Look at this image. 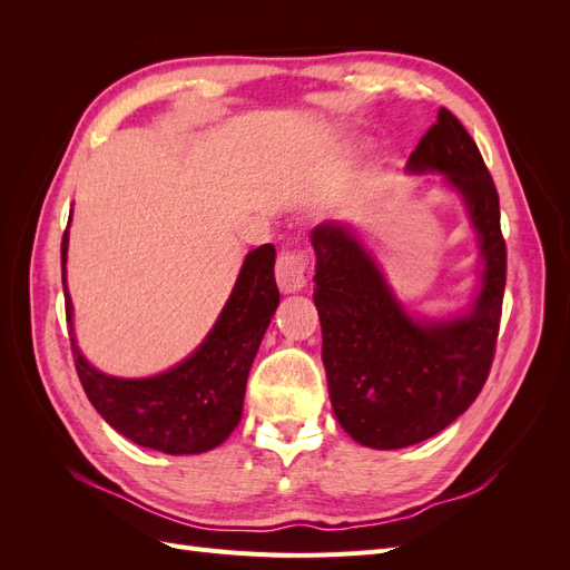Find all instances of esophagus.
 I'll return each mask as SVG.
<instances>
[{
  "label": "esophagus",
  "instance_id": "esophagus-1",
  "mask_svg": "<svg viewBox=\"0 0 570 570\" xmlns=\"http://www.w3.org/2000/svg\"><path fill=\"white\" fill-rule=\"evenodd\" d=\"M308 268H312V258H308L306 249H285L278 254V262H275V281H278V287L285 295L299 292L306 287Z\"/></svg>",
  "mask_w": 570,
  "mask_h": 570
}]
</instances>
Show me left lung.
Listing matches in <instances>:
<instances>
[{
	"label": "left lung",
	"instance_id": "8db88e82",
	"mask_svg": "<svg viewBox=\"0 0 570 570\" xmlns=\"http://www.w3.org/2000/svg\"><path fill=\"white\" fill-rule=\"evenodd\" d=\"M409 170H440L459 189L485 271L469 314L419 323L396 304L350 228L323 223L312 233L333 411L358 444L373 450H402L454 423L488 381L502 321L507 243L499 195L478 145L450 109L438 111V124L411 151Z\"/></svg>",
	"mask_w": 570,
	"mask_h": 570
}]
</instances>
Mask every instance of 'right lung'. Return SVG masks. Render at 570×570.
Here are the masks:
<instances>
[{"mask_svg":"<svg viewBox=\"0 0 570 570\" xmlns=\"http://www.w3.org/2000/svg\"><path fill=\"white\" fill-rule=\"evenodd\" d=\"M66 249L68 230L61 239V283L66 318L71 321ZM273 264V245L249 252L209 337L180 366L161 375L124 381L99 373L78 352L73 331L68 333L80 385L99 416L135 444L166 454H202L226 442L243 419L252 361L281 302Z\"/></svg>","mask_w":570,"mask_h":570,"instance_id":"right-lung-1","label":"right lung"}]
</instances>
